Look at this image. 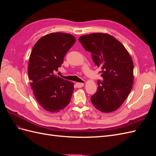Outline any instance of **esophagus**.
I'll list each match as a JSON object with an SVG mask.
<instances>
[{"mask_svg":"<svg viewBox=\"0 0 156 156\" xmlns=\"http://www.w3.org/2000/svg\"><path fill=\"white\" fill-rule=\"evenodd\" d=\"M76 86L77 88H81L84 86V83H76Z\"/></svg>","mask_w":156,"mask_h":156,"instance_id":"34e87169","label":"esophagus"}]
</instances>
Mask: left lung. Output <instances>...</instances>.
Masks as SVG:
<instances>
[{
  "instance_id": "obj_1",
  "label": "left lung",
  "mask_w": 156,
  "mask_h": 156,
  "mask_svg": "<svg viewBox=\"0 0 156 156\" xmlns=\"http://www.w3.org/2000/svg\"><path fill=\"white\" fill-rule=\"evenodd\" d=\"M79 41L101 69L103 81L98 80V91L91 101L98 110L111 112L118 109L132 88L133 62L124 46L114 37L103 33L82 36Z\"/></svg>"
}]
</instances>
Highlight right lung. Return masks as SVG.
Returning a JSON list of instances; mask_svg holds the SVG:
<instances>
[{
	"label": "right lung",
	"mask_w": 156,
	"mask_h": 156,
	"mask_svg": "<svg viewBox=\"0 0 156 156\" xmlns=\"http://www.w3.org/2000/svg\"><path fill=\"white\" fill-rule=\"evenodd\" d=\"M75 41L72 34L51 33L41 37L31 51L28 66L30 86L37 102L49 112L63 110L71 100L74 84L55 72Z\"/></svg>",
	"instance_id": "add662e5"
}]
</instances>
